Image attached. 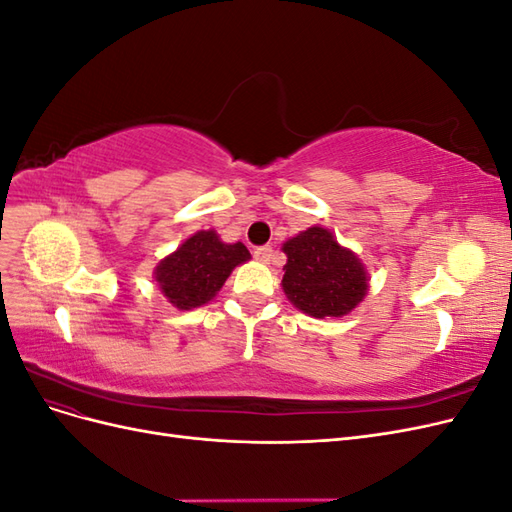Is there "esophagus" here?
Listing matches in <instances>:
<instances>
[{
    "label": "esophagus",
    "mask_w": 512,
    "mask_h": 512,
    "mask_svg": "<svg viewBox=\"0 0 512 512\" xmlns=\"http://www.w3.org/2000/svg\"><path fill=\"white\" fill-rule=\"evenodd\" d=\"M271 256H273V247L271 245H260V247H256V250H254V258L258 262H269Z\"/></svg>",
    "instance_id": "obj_1"
}]
</instances>
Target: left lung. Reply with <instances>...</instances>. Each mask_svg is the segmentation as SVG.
Returning <instances> with one entry per match:
<instances>
[{
    "label": "left lung",
    "instance_id": "left-lung-1",
    "mask_svg": "<svg viewBox=\"0 0 512 512\" xmlns=\"http://www.w3.org/2000/svg\"><path fill=\"white\" fill-rule=\"evenodd\" d=\"M288 256L282 288L288 301L312 318H339L363 301L367 271L333 232L312 226L282 245Z\"/></svg>",
    "mask_w": 512,
    "mask_h": 512
}]
</instances>
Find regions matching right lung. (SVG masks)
I'll return each instance as SVG.
<instances>
[{"label":"right lung","mask_w":512,"mask_h":512,"mask_svg":"<svg viewBox=\"0 0 512 512\" xmlns=\"http://www.w3.org/2000/svg\"><path fill=\"white\" fill-rule=\"evenodd\" d=\"M247 247L224 243L215 230H198L156 267V282L164 297L179 309L209 303L237 265L250 260Z\"/></svg>","instance_id":"add662e5"}]
</instances>
